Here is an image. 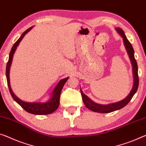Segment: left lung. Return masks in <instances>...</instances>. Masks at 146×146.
<instances>
[{"label": "left lung", "instance_id": "8db88e82", "mask_svg": "<svg viewBox=\"0 0 146 146\" xmlns=\"http://www.w3.org/2000/svg\"><path fill=\"white\" fill-rule=\"evenodd\" d=\"M117 32L119 33L121 36L123 37V42H124V44L126 48L128 54L129 55L130 59H131L132 64H133V73H134V86L133 87L131 93L128 95L125 99H123L121 101H119L118 102L113 103V104H110L108 105H102L98 104L92 101L90 98L87 97V96L84 95L82 91L81 90V94H82V100L84 102V104L86 105L87 108H89L91 110L95 111V112H98V113H110V112L114 111L117 110L121 109L123 107H125L126 105L129 103L132 98L133 97L134 94L137 91V89L138 88L139 86V78H138V64L137 62L134 58V51L133 50V46L130 43V42L127 38L126 36H125L124 32L121 29L117 28L116 29Z\"/></svg>", "mask_w": 146, "mask_h": 146}]
</instances>
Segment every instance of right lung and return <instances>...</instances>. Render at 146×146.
<instances>
[{"label":"right lung","mask_w":146,"mask_h":146,"mask_svg":"<svg viewBox=\"0 0 146 146\" xmlns=\"http://www.w3.org/2000/svg\"><path fill=\"white\" fill-rule=\"evenodd\" d=\"M33 27H30L27 30L25 31V32L22 34L21 37L17 40V42L13 44L12 50L10 51V55H9V59L6 64V79H7V83H8V86L9 88V91L12 95V98L15 102L21 106L26 111L29 112V113L35 114V115H48V114H50L52 112L55 111L58 108V107L59 106L60 103V93H61L62 89L63 87L64 84L68 80V78H64L60 81L58 83L57 86L55 87V88L53 90L52 93V96H51V99L49 100L48 102H45V103H39V102H25L22 101L17 97L13 93V92L11 89L10 84V78H9V73H10V67L11 66V63H12V59H13V55L14 53L15 50H16L17 46H18L19 42L21 41V40L23 38L24 36L29 31L31 30V29Z\"/></svg>","instance_id":"right-lung-1"}]
</instances>
